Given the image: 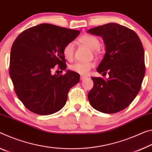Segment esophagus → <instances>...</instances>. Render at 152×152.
Returning <instances> with one entry per match:
<instances>
[{
    "mask_svg": "<svg viewBox=\"0 0 152 152\" xmlns=\"http://www.w3.org/2000/svg\"><path fill=\"white\" fill-rule=\"evenodd\" d=\"M86 78V76H80V80H85V79Z\"/></svg>",
    "mask_w": 152,
    "mask_h": 152,
    "instance_id": "esophagus-1",
    "label": "esophagus"
}]
</instances>
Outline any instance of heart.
I'll use <instances>...</instances> for the list:
<instances>
[{"instance_id": "b5f03b06", "label": "heart", "mask_w": 152, "mask_h": 152, "mask_svg": "<svg viewBox=\"0 0 152 152\" xmlns=\"http://www.w3.org/2000/svg\"><path fill=\"white\" fill-rule=\"evenodd\" d=\"M78 41L82 45H85L89 49L93 50V53L98 54L99 52L100 40L95 36L88 34L82 35L78 38ZM74 53V42H69L65 45L63 49V54L65 58L67 60H72ZM95 66L93 62H76L69 66L70 70L82 75H86L89 71Z\"/></svg>"}]
</instances>
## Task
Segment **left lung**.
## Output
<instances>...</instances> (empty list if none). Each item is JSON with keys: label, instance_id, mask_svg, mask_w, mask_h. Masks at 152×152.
Returning <instances> with one entry per match:
<instances>
[{"label": "left lung", "instance_id": "obj_1", "mask_svg": "<svg viewBox=\"0 0 152 152\" xmlns=\"http://www.w3.org/2000/svg\"><path fill=\"white\" fill-rule=\"evenodd\" d=\"M102 37L105 53L97 69L109 78L91 77L93 87L88 99L91 106L105 114L123 110L139 92L145 72L144 49L138 35L129 28L110 23L88 30Z\"/></svg>", "mask_w": 152, "mask_h": 152}]
</instances>
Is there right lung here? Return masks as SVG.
I'll list each match as a JSON object with an SVG mask.
<instances>
[{
	"label": "right lung",
	"instance_id": "1",
	"mask_svg": "<svg viewBox=\"0 0 152 152\" xmlns=\"http://www.w3.org/2000/svg\"><path fill=\"white\" fill-rule=\"evenodd\" d=\"M49 23H42L21 32L11 47L9 74L18 97L26 108L38 115H50L66 104L69 89L80 75L67 70L51 74L55 66L66 69L63 49L80 34Z\"/></svg>",
	"mask_w": 152,
	"mask_h": 152
}]
</instances>
